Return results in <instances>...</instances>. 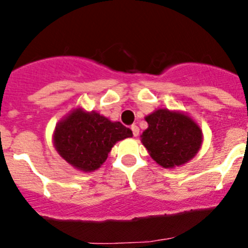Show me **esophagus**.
<instances>
[{
  "label": "esophagus",
  "mask_w": 248,
  "mask_h": 248,
  "mask_svg": "<svg viewBox=\"0 0 248 248\" xmlns=\"http://www.w3.org/2000/svg\"><path fill=\"white\" fill-rule=\"evenodd\" d=\"M131 130H133V135H134V137H138V135H139V128H138V125H131Z\"/></svg>",
  "instance_id": "obj_1"
}]
</instances>
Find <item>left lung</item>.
Masks as SVG:
<instances>
[{"mask_svg":"<svg viewBox=\"0 0 248 248\" xmlns=\"http://www.w3.org/2000/svg\"><path fill=\"white\" fill-rule=\"evenodd\" d=\"M145 120L149 126L141 134V143L160 166L184 165L200 150L202 131L187 114L157 109Z\"/></svg>","mask_w":248,"mask_h":248,"instance_id":"1","label":"left lung"}]
</instances>
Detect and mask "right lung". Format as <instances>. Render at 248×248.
I'll return each mask as SVG.
<instances>
[{"label":"right lung","instance_id":"1","mask_svg":"<svg viewBox=\"0 0 248 248\" xmlns=\"http://www.w3.org/2000/svg\"><path fill=\"white\" fill-rule=\"evenodd\" d=\"M130 137L133 131L122 123L77 108L56 125L53 144L68 164L91 172L100 168L114 144Z\"/></svg>","mask_w":248,"mask_h":248}]
</instances>
